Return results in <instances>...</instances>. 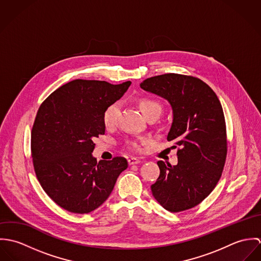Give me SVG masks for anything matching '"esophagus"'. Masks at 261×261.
I'll list each match as a JSON object with an SVG mask.
<instances>
[{
    "mask_svg": "<svg viewBox=\"0 0 261 261\" xmlns=\"http://www.w3.org/2000/svg\"><path fill=\"white\" fill-rule=\"evenodd\" d=\"M127 162H128V165H137V164H140L141 163V160L140 159H137V158H129L128 160H127Z\"/></svg>",
    "mask_w": 261,
    "mask_h": 261,
    "instance_id": "obj_1",
    "label": "esophagus"
}]
</instances>
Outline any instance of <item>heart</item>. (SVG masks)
Wrapping results in <instances>:
<instances>
[{
    "mask_svg": "<svg viewBox=\"0 0 261 261\" xmlns=\"http://www.w3.org/2000/svg\"><path fill=\"white\" fill-rule=\"evenodd\" d=\"M140 109L143 112V114L146 116L147 119H151L154 118L156 119L163 112V107L162 105L151 98H143L139 102ZM120 112V102L119 101H114L112 105H110L106 111L103 112V123L107 127H112L116 124L118 115ZM147 140L146 139H141V140H133L129 141L128 147L134 150H141V146L143 143H145Z\"/></svg>",
    "mask_w": 261,
    "mask_h": 261,
    "instance_id": "1",
    "label": "heart"
}]
</instances>
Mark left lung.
Returning <instances> with one entry per match:
<instances>
[{"instance_id":"8db88e82","label":"left lung","mask_w":261,"mask_h":261,"mask_svg":"<svg viewBox=\"0 0 261 261\" xmlns=\"http://www.w3.org/2000/svg\"><path fill=\"white\" fill-rule=\"evenodd\" d=\"M141 87L169 101L173 122L167 140L176 141L178 164L159 161L160 176L150 186L170 212L200 204L217 185L227 154L222 106L212 88L197 77L168 73L144 80Z\"/></svg>"}]
</instances>
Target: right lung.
<instances>
[{"label": "right lung", "instance_id": "1", "mask_svg": "<svg viewBox=\"0 0 261 261\" xmlns=\"http://www.w3.org/2000/svg\"><path fill=\"white\" fill-rule=\"evenodd\" d=\"M130 83L75 79L40 106L31 134L34 170L43 190L61 208L77 214L95 210L127 168L122 156L97 162L92 151L93 139L106 132L103 112Z\"/></svg>", "mask_w": 261, "mask_h": 261}]
</instances>
